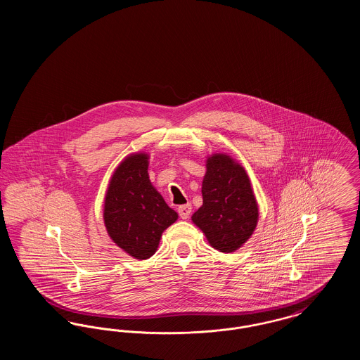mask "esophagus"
I'll use <instances>...</instances> for the list:
<instances>
[{"label":"esophagus","mask_w":360,"mask_h":360,"mask_svg":"<svg viewBox=\"0 0 360 360\" xmlns=\"http://www.w3.org/2000/svg\"><path fill=\"white\" fill-rule=\"evenodd\" d=\"M178 213H179L181 219L186 220V219H188L190 213H191V205H190V204H185V205L179 206V207H178Z\"/></svg>","instance_id":"34e87169"}]
</instances>
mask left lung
I'll return each instance as SVG.
<instances>
[{"mask_svg": "<svg viewBox=\"0 0 360 360\" xmlns=\"http://www.w3.org/2000/svg\"><path fill=\"white\" fill-rule=\"evenodd\" d=\"M202 206L191 216L209 244L220 252H235L251 238L259 219L257 198L243 166L225 154L206 160Z\"/></svg>", "mask_w": 360, "mask_h": 360, "instance_id": "1", "label": "left lung"}]
</instances>
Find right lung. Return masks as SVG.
I'll use <instances>...</instances> for the list:
<instances>
[{
	"mask_svg": "<svg viewBox=\"0 0 360 360\" xmlns=\"http://www.w3.org/2000/svg\"><path fill=\"white\" fill-rule=\"evenodd\" d=\"M147 170L148 155H128L113 172L103 204L108 235L139 260L154 255L163 231L178 219L153 186Z\"/></svg>",
	"mask_w": 360,
	"mask_h": 360,
	"instance_id": "add662e5",
	"label": "right lung"
}]
</instances>
